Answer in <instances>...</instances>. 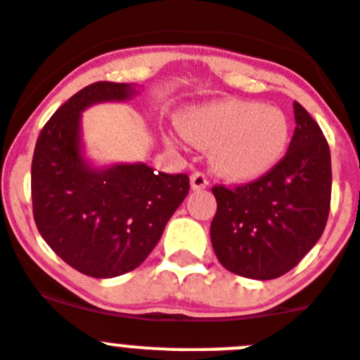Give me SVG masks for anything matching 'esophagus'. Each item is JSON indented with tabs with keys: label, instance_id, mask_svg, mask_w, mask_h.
I'll use <instances>...</instances> for the list:
<instances>
[{
	"label": "esophagus",
	"instance_id": "1",
	"mask_svg": "<svg viewBox=\"0 0 360 360\" xmlns=\"http://www.w3.org/2000/svg\"><path fill=\"white\" fill-rule=\"evenodd\" d=\"M190 186H192V190H202V188L208 186V177L202 172H193L190 176Z\"/></svg>",
	"mask_w": 360,
	"mask_h": 360
}]
</instances>
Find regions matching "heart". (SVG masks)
<instances>
[{"instance_id": "1", "label": "heart", "mask_w": 360, "mask_h": 360, "mask_svg": "<svg viewBox=\"0 0 360 360\" xmlns=\"http://www.w3.org/2000/svg\"><path fill=\"white\" fill-rule=\"evenodd\" d=\"M181 131L197 147L212 148L215 172L236 183L271 172L290 145L287 115L255 100H219L190 109L181 118Z\"/></svg>"}]
</instances>
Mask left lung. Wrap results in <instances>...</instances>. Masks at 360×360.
Segmentation results:
<instances>
[{
	"instance_id": "1",
	"label": "left lung",
	"mask_w": 360,
	"mask_h": 360,
	"mask_svg": "<svg viewBox=\"0 0 360 360\" xmlns=\"http://www.w3.org/2000/svg\"><path fill=\"white\" fill-rule=\"evenodd\" d=\"M294 118V136L280 165L252 183L212 188L213 251L238 276H283L325 231L332 197L330 148L316 120L297 102Z\"/></svg>"
}]
</instances>
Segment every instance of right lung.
Instances as JSON below:
<instances>
[{
	"mask_svg": "<svg viewBox=\"0 0 360 360\" xmlns=\"http://www.w3.org/2000/svg\"><path fill=\"white\" fill-rule=\"evenodd\" d=\"M134 93L131 84H89L55 111L35 143L32 206L39 233L68 265L93 278L143 264L190 190L186 174L154 172L145 163L93 168L84 160V109Z\"/></svg>",
	"mask_w": 360,
	"mask_h": 360,
	"instance_id": "1",
	"label": "right lung"
}]
</instances>
